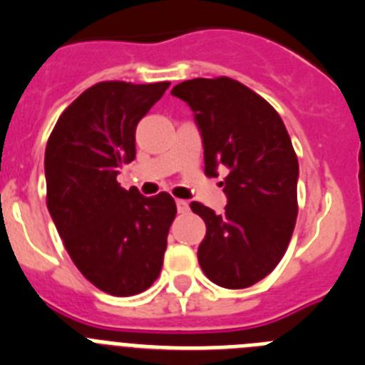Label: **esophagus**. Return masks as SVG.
<instances>
[{
  "instance_id": "1",
  "label": "esophagus",
  "mask_w": 365,
  "mask_h": 365,
  "mask_svg": "<svg viewBox=\"0 0 365 365\" xmlns=\"http://www.w3.org/2000/svg\"><path fill=\"white\" fill-rule=\"evenodd\" d=\"M175 205H177V212H179V214H186V212L190 210L188 202H186V201H182V199H177V201H175Z\"/></svg>"
}]
</instances>
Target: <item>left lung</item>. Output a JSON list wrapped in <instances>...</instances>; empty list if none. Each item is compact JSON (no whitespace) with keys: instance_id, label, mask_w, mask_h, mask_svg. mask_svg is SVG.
Here are the masks:
<instances>
[{"instance_id":"obj_1","label":"left lung","mask_w":365,"mask_h":365,"mask_svg":"<svg viewBox=\"0 0 365 365\" xmlns=\"http://www.w3.org/2000/svg\"><path fill=\"white\" fill-rule=\"evenodd\" d=\"M172 95L195 113L206 175L227 170L222 214L190 205L206 225L199 265L215 285L247 289L276 269L294 232L299 170L291 137L265 98L228 76L186 80Z\"/></svg>"}]
</instances>
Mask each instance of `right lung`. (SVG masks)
<instances>
[{"instance_id": "1", "label": "right lung", "mask_w": 365, "mask_h": 365, "mask_svg": "<svg viewBox=\"0 0 365 365\" xmlns=\"http://www.w3.org/2000/svg\"><path fill=\"white\" fill-rule=\"evenodd\" d=\"M170 82H98L60 115L45 148L47 208L76 269L111 296L146 291L163 269L177 214L170 193L117 182L135 159L138 120Z\"/></svg>"}]
</instances>
